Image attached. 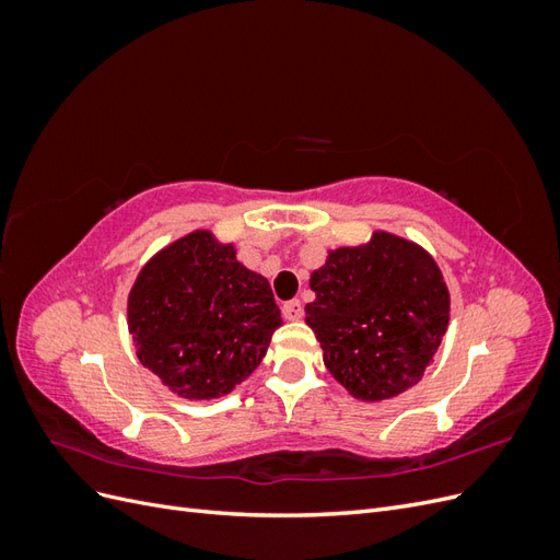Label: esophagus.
I'll return each mask as SVG.
<instances>
[{
	"instance_id": "34e87169",
	"label": "esophagus",
	"mask_w": 560,
	"mask_h": 560,
	"mask_svg": "<svg viewBox=\"0 0 560 560\" xmlns=\"http://www.w3.org/2000/svg\"><path fill=\"white\" fill-rule=\"evenodd\" d=\"M282 313H284V317H287V319H301V317H303V306H301V301H299V299L287 301L284 306H282Z\"/></svg>"
}]
</instances>
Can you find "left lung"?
<instances>
[{
	"instance_id": "obj_1",
	"label": "left lung",
	"mask_w": 560,
	"mask_h": 560,
	"mask_svg": "<svg viewBox=\"0 0 560 560\" xmlns=\"http://www.w3.org/2000/svg\"><path fill=\"white\" fill-rule=\"evenodd\" d=\"M306 322L329 374L352 397L383 401L413 387L448 327L451 296L420 245L376 231L360 247L329 252L313 270Z\"/></svg>"
}]
</instances>
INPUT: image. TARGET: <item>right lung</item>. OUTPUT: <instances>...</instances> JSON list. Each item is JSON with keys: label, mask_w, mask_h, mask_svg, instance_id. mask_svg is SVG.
Instances as JSON below:
<instances>
[{"label": "right lung", "mask_w": 560, "mask_h": 560, "mask_svg": "<svg viewBox=\"0 0 560 560\" xmlns=\"http://www.w3.org/2000/svg\"><path fill=\"white\" fill-rule=\"evenodd\" d=\"M280 325L268 280L210 231L163 247L128 294L138 360L182 399L229 395L261 364Z\"/></svg>", "instance_id": "1"}]
</instances>
